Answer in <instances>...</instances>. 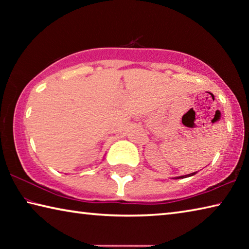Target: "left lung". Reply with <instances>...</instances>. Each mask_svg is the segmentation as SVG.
Listing matches in <instances>:
<instances>
[{"label":"left lung","mask_w":249,"mask_h":249,"mask_svg":"<svg viewBox=\"0 0 249 249\" xmlns=\"http://www.w3.org/2000/svg\"><path fill=\"white\" fill-rule=\"evenodd\" d=\"M193 175H196V172H193V174H190V175H188V176H181V177H178V178H177V179H180V178H187V177H190V176H193Z\"/></svg>","instance_id":"8db88e82"}]
</instances>
